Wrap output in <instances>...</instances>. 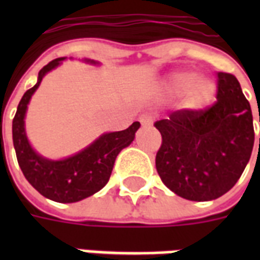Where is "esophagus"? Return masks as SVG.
Segmentation results:
<instances>
[{
	"instance_id": "esophagus-1",
	"label": "esophagus",
	"mask_w": 260,
	"mask_h": 260,
	"mask_svg": "<svg viewBox=\"0 0 260 260\" xmlns=\"http://www.w3.org/2000/svg\"><path fill=\"white\" fill-rule=\"evenodd\" d=\"M142 126H152L153 125V117L150 114H143L141 117Z\"/></svg>"
}]
</instances>
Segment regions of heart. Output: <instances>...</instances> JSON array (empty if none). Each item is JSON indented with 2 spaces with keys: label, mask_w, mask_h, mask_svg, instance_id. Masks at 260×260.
<instances>
[{
  "label": "heart",
  "mask_w": 260,
  "mask_h": 260,
  "mask_svg": "<svg viewBox=\"0 0 260 260\" xmlns=\"http://www.w3.org/2000/svg\"><path fill=\"white\" fill-rule=\"evenodd\" d=\"M166 87L173 94L184 93V107L188 110H202L207 107L216 97V83L207 76H198L193 71L182 69L169 75Z\"/></svg>",
  "instance_id": "1"
}]
</instances>
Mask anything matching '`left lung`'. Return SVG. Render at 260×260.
Segmentation results:
<instances>
[{
    "label": "left lung",
    "instance_id": "left-lung-1",
    "mask_svg": "<svg viewBox=\"0 0 260 260\" xmlns=\"http://www.w3.org/2000/svg\"><path fill=\"white\" fill-rule=\"evenodd\" d=\"M154 126L163 139L156 154L158 175L188 201H213L229 192L251 158V106L231 74H217V102L212 107L175 111Z\"/></svg>",
    "mask_w": 260,
    "mask_h": 260
}]
</instances>
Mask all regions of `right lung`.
I'll return each mask as SVG.
<instances>
[{
    "mask_svg": "<svg viewBox=\"0 0 260 260\" xmlns=\"http://www.w3.org/2000/svg\"><path fill=\"white\" fill-rule=\"evenodd\" d=\"M64 59L65 57L53 59L40 69L37 83L23 94L12 121V139L18 163L29 184L47 199L59 203H74L94 195L107 184L115 158L135 139V132L141 124L136 121L124 131L103 134L83 150L67 158L51 160L39 154L26 136L27 104L46 74L57 68ZM85 62L99 64L87 58H85Z\"/></svg>",
    "mask_w": 260,
    "mask_h": 260,
    "instance_id": "1",
    "label": "right lung"
}]
</instances>
